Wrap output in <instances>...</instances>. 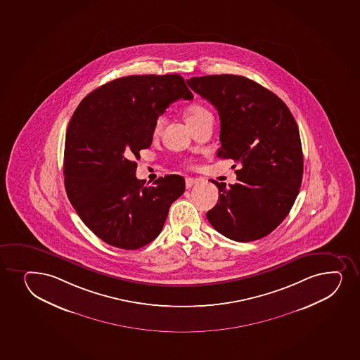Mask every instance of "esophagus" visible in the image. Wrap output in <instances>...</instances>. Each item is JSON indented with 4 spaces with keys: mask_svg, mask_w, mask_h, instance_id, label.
<instances>
[{
    "mask_svg": "<svg viewBox=\"0 0 360 360\" xmlns=\"http://www.w3.org/2000/svg\"><path fill=\"white\" fill-rule=\"evenodd\" d=\"M198 183V179H195V178L186 177V189H190L191 186H195Z\"/></svg>",
    "mask_w": 360,
    "mask_h": 360,
    "instance_id": "34e87169",
    "label": "esophagus"
}]
</instances>
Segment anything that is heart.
<instances>
[{
	"mask_svg": "<svg viewBox=\"0 0 360 360\" xmlns=\"http://www.w3.org/2000/svg\"><path fill=\"white\" fill-rule=\"evenodd\" d=\"M186 121L190 127L200 124L202 122L213 121L212 112L202 104H193L186 109ZM166 123L165 115H158L153 123V133L159 134L162 131Z\"/></svg>",
	"mask_w": 360,
	"mask_h": 360,
	"instance_id": "b5f03b06",
	"label": "heart"
}]
</instances>
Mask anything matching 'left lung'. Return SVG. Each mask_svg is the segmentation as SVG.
<instances>
[{
    "mask_svg": "<svg viewBox=\"0 0 360 360\" xmlns=\"http://www.w3.org/2000/svg\"><path fill=\"white\" fill-rule=\"evenodd\" d=\"M186 84L218 110V157L240 164L235 184L210 179L219 200L207 219L236 242L263 238L286 218L302 186L298 125L276 94L248 77L207 75Z\"/></svg>",
    "mask_w": 360,
    "mask_h": 360,
    "instance_id": "1",
    "label": "left lung"
}]
</instances>
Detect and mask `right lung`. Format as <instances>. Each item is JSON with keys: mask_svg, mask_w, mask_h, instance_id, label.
Here are the masks:
<instances>
[{"mask_svg": "<svg viewBox=\"0 0 360 360\" xmlns=\"http://www.w3.org/2000/svg\"><path fill=\"white\" fill-rule=\"evenodd\" d=\"M181 98L193 94L178 74L120 77L86 96L69 121L65 191L86 226L112 247L135 250L157 238L186 190L178 174L143 186L134 162L152 143L155 117Z\"/></svg>", "mask_w": 360, "mask_h": 360, "instance_id": "right-lung-1", "label": "right lung"}]
</instances>
